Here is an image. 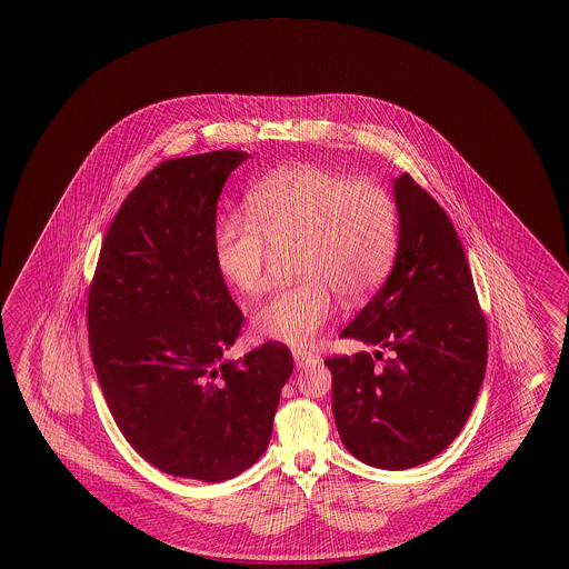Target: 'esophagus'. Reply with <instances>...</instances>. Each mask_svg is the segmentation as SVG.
<instances>
[{
    "instance_id": "esophagus-1",
    "label": "esophagus",
    "mask_w": 569,
    "mask_h": 569,
    "mask_svg": "<svg viewBox=\"0 0 569 569\" xmlns=\"http://www.w3.org/2000/svg\"><path fill=\"white\" fill-rule=\"evenodd\" d=\"M293 362L298 369H305V367H312L319 362V357L312 355L310 350H302V348H293Z\"/></svg>"
}]
</instances>
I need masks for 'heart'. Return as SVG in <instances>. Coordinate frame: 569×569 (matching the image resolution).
<instances>
[{"label": "heart", "instance_id": "b5f03b06", "mask_svg": "<svg viewBox=\"0 0 569 569\" xmlns=\"http://www.w3.org/2000/svg\"><path fill=\"white\" fill-rule=\"evenodd\" d=\"M397 243V202L381 183L293 164L248 191V217L219 219L212 254L238 292L257 296L269 288L273 252L296 246L302 279L262 302L252 326L264 340L309 346L328 326L336 293L352 305L378 290Z\"/></svg>", "mask_w": 569, "mask_h": 569}]
</instances>
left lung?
Returning a JSON list of instances; mask_svg holds the SVG:
<instances>
[{"instance_id":"left-lung-1","label":"left lung","mask_w":569,"mask_h":569,"mask_svg":"<svg viewBox=\"0 0 569 569\" xmlns=\"http://www.w3.org/2000/svg\"><path fill=\"white\" fill-rule=\"evenodd\" d=\"M395 269L345 338L388 352L329 357L331 409L359 461L409 469L463 430L482 388L488 326L463 246L447 212L409 172L395 181Z\"/></svg>"}]
</instances>
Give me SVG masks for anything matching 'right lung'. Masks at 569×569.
I'll return each mask as SVG.
<instances>
[{
	"instance_id": "right-lung-1",
	"label": "right lung",
	"mask_w": 569,
	"mask_h": 569,
	"mask_svg": "<svg viewBox=\"0 0 569 569\" xmlns=\"http://www.w3.org/2000/svg\"><path fill=\"white\" fill-rule=\"evenodd\" d=\"M240 150L169 158L131 191L87 296L89 350L127 442L174 478L223 482L267 450L292 376L279 342L224 361L243 315L212 254L217 202Z\"/></svg>"
}]
</instances>
